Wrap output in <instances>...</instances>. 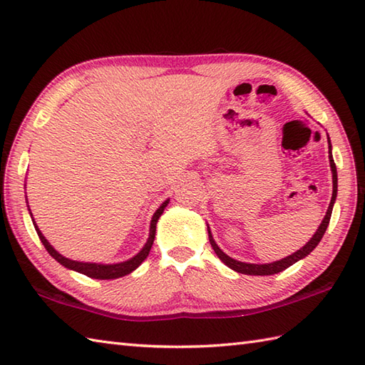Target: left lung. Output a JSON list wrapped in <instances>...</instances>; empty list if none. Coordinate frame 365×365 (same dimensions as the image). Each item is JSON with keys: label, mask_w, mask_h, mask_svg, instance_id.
Returning <instances> with one entry per match:
<instances>
[{"label": "left lung", "mask_w": 365, "mask_h": 365, "mask_svg": "<svg viewBox=\"0 0 365 365\" xmlns=\"http://www.w3.org/2000/svg\"><path fill=\"white\" fill-rule=\"evenodd\" d=\"M328 147H329V165H331V170H332V197H331V202H329V207H328V212L327 215H324V218L320 224V227L317 229V232L314 234V237L309 240V242L301 247V250H298L297 252H293L292 255H289V257H285L282 260H277V262H273V263H263V265H257V263H245V262H238L235 259L229 257L227 254H224L220 246L215 243V240L212 237V232L210 229H208V240H210V245L213 247V251L216 252V255L221 259V262L226 263V265L229 268H232L234 271H237V273H242V274H251V276H269V274H276V273H281V271H284L285 268L292 267L294 262H298L301 259H304L306 255L311 254L317 245L320 243V240L323 238L324 232H327V227L329 224V220H331V213H332V207H334V202H336V197H337V169H336V163L334 160H332V153H331V141H329V136H328Z\"/></svg>", "instance_id": "obj_1"}]
</instances>
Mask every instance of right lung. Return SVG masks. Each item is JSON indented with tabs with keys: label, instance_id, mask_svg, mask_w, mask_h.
<instances>
[{
	"label": "right lung",
	"instance_id": "right-lung-1",
	"mask_svg": "<svg viewBox=\"0 0 365 365\" xmlns=\"http://www.w3.org/2000/svg\"><path fill=\"white\" fill-rule=\"evenodd\" d=\"M168 204H169V199L165 200V202L160 205L158 210L153 213L152 221H150L149 238H147V243L144 245L143 250L139 251L135 255V257H131L130 260L120 262V263H111V265H103V263H91V262H76V260L67 259V257H64V255H61L56 250H54V247L48 242H46V238L42 235V232L38 230V227L36 226V222H34V227H36L38 238H41L42 245L45 246V250L48 251L51 257L54 260H58L63 267H66L68 269H73V271H78V273L86 274L88 277H92V279H118V277H122L125 274H130L131 271H135L147 259V255H149L150 247H152L153 240H155V230H157L158 218L163 215V212H165V208H166ZM31 216H33V215H31Z\"/></svg>",
	"mask_w": 365,
	"mask_h": 365
}]
</instances>
